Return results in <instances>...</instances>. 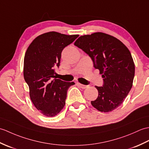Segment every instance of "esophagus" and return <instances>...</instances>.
<instances>
[{
  "mask_svg": "<svg viewBox=\"0 0 149 149\" xmlns=\"http://www.w3.org/2000/svg\"><path fill=\"white\" fill-rule=\"evenodd\" d=\"M78 84V85L79 86V87H80V88H83V89H85V88H86L87 87V85H83V84H80V83H78L77 84Z\"/></svg>",
  "mask_w": 149,
  "mask_h": 149,
  "instance_id": "obj_1",
  "label": "esophagus"
}]
</instances>
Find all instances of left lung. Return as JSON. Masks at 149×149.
<instances>
[{"label": "left lung", "mask_w": 149, "mask_h": 149, "mask_svg": "<svg viewBox=\"0 0 149 149\" xmlns=\"http://www.w3.org/2000/svg\"><path fill=\"white\" fill-rule=\"evenodd\" d=\"M74 45L90 56L103 78L102 87L95 86L98 96L92 105L101 112L115 110L133 86L135 68L129 49L119 39L100 32L81 36Z\"/></svg>", "instance_id": "1"}]
</instances>
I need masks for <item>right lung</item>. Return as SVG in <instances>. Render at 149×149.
<instances>
[{
  "label": "right lung",
  "mask_w": 149,
  "mask_h": 149,
  "mask_svg": "<svg viewBox=\"0 0 149 149\" xmlns=\"http://www.w3.org/2000/svg\"><path fill=\"white\" fill-rule=\"evenodd\" d=\"M79 35L48 32L36 37L25 52L24 77L34 107L48 117L57 115L65 104L67 91L72 82L55 78L54 68L60 65L61 53Z\"/></svg>",
  "instance_id": "add662e5"
}]
</instances>
